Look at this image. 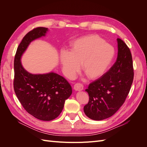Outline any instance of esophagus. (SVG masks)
I'll return each mask as SVG.
<instances>
[{
    "mask_svg": "<svg viewBox=\"0 0 147 147\" xmlns=\"http://www.w3.org/2000/svg\"><path fill=\"white\" fill-rule=\"evenodd\" d=\"M74 89L75 91H82L83 90V85L80 83H76L74 86Z\"/></svg>",
    "mask_w": 147,
    "mask_h": 147,
    "instance_id": "1",
    "label": "esophagus"
}]
</instances>
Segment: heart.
Masks as SVG:
<instances>
[{"label":"heart","mask_w":147,"mask_h":147,"mask_svg":"<svg viewBox=\"0 0 147 147\" xmlns=\"http://www.w3.org/2000/svg\"><path fill=\"white\" fill-rule=\"evenodd\" d=\"M115 55L114 48L98 35H90L75 40L70 45L69 53L62 51L60 62L64 74L73 78L80 69L91 80H96L109 69Z\"/></svg>","instance_id":"b5f03b06"}]
</instances>
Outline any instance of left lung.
I'll use <instances>...</instances> for the list:
<instances>
[{
    "label": "left lung",
    "instance_id": "obj_1",
    "mask_svg": "<svg viewBox=\"0 0 147 147\" xmlns=\"http://www.w3.org/2000/svg\"><path fill=\"white\" fill-rule=\"evenodd\" d=\"M117 40L118 56L115 63L85 90L90 99L84 107V112L88 118L96 121L112 117L119 109L129 92L134 78L129 48L121 39Z\"/></svg>",
    "mask_w": 147,
    "mask_h": 147
}]
</instances>
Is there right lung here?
I'll return each instance as SVG.
<instances>
[{"label": "right lung", "mask_w": 147, "mask_h": 147, "mask_svg": "<svg viewBox=\"0 0 147 147\" xmlns=\"http://www.w3.org/2000/svg\"><path fill=\"white\" fill-rule=\"evenodd\" d=\"M48 31V28L39 27L29 32L18 47L14 61L15 94L24 109L42 121H51L58 117L65 100L72 92L70 84L63 77L55 72L31 74L21 64V57L29 44L45 37Z\"/></svg>", "instance_id": "add662e5"}]
</instances>
